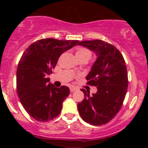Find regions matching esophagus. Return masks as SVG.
Segmentation results:
<instances>
[{
    "label": "esophagus",
    "mask_w": 148,
    "mask_h": 148,
    "mask_svg": "<svg viewBox=\"0 0 148 148\" xmlns=\"http://www.w3.org/2000/svg\"><path fill=\"white\" fill-rule=\"evenodd\" d=\"M76 90H77L76 87H70V92H74V91H75Z\"/></svg>",
    "instance_id": "obj_1"
}]
</instances>
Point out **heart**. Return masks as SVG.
Returning <instances> with one entry per match:
<instances>
[{
	"instance_id": "obj_1",
	"label": "heart",
	"mask_w": 148,
	"mask_h": 148,
	"mask_svg": "<svg viewBox=\"0 0 148 148\" xmlns=\"http://www.w3.org/2000/svg\"><path fill=\"white\" fill-rule=\"evenodd\" d=\"M75 55L86 56V57H87L89 59H90V57H91V53H90V51L87 49H84V48L78 49V50L76 52V53H75Z\"/></svg>"
}]
</instances>
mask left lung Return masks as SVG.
<instances>
[{"label": "left lung", "mask_w": 148, "mask_h": 148, "mask_svg": "<svg viewBox=\"0 0 148 148\" xmlns=\"http://www.w3.org/2000/svg\"><path fill=\"white\" fill-rule=\"evenodd\" d=\"M78 45L96 55L86 78L88 84L97 87V92L92 95L82 89L84 99L78 103V112L90 125H104L116 116L125 100L128 87L125 61L117 48L104 40H84Z\"/></svg>", "instance_id": "left-lung-1"}]
</instances>
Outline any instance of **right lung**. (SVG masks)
<instances>
[{
  "label": "right lung",
  "mask_w": 148,
  "mask_h": 148,
  "mask_svg": "<svg viewBox=\"0 0 148 148\" xmlns=\"http://www.w3.org/2000/svg\"><path fill=\"white\" fill-rule=\"evenodd\" d=\"M78 43L76 40L40 39L31 44L21 56L17 70V92L23 108L35 120L47 121L61 113L70 89L66 86L56 87L47 76L60 56Z\"/></svg>",
  "instance_id": "1"
}]
</instances>
